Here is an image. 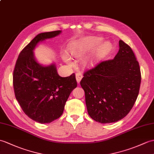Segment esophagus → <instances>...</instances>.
<instances>
[{
    "mask_svg": "<svg viewBox=\"0 0 154 154\" xmlns=\"http://www.w3.org/2000/svg\"><path fill=\"white\" fill-rule=\"evenodd\" d=\"M75 77H76V80L78 84L80 83V81L82 79V78H83V75H82V74L80 73H77L75 75Z\"/></svg>",
    "mask_w": 154,
    "mask_h": 154,
    "instance_id": "obj_1",
    "label": "esophagus"
}]
</instances>
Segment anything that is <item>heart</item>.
I'll return each mask as SVG.
<instances>
[{
    "label": "heart",
    "instance_id": "obj_1",
    "mask_svg": "<svg viewBox=\"0 0 154 154\" xmlns=\"http://www.w3.org/2000/svg\"><path fill=\"white\" fill-rule=\"evenodd\" d=\"M101 41L100 37L94 36L86 37L79 40L73 41L68 45V52L72 56L79 58L95 46L90 54L82 60V63L85 67L92 68L100 62L112 49V45L109 42L105 41L99 44ZM62 58L67 63H72L71 58L67 54H63Z\"/></svg>",
    "mask_w": 154,
    "mask_h": 154
}]
</instances>
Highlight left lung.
I'll use <instances>...</instances> for the list:
<instances>
[{
	"mask_svg": "<svg viewBox=\"0 0 154 154\" xmlns=\"http://www.w3.org/2000/svg\"><path fill=\"white\" fill-rule=\"evenodd\" d=\"M113 60L87 71L81 81L88 115L100 123H115L129 113L141 83L140 66L128 45L120 40Z\"/></svg>",
	"mask_w": 154,
	"mask_h": 154,
	"instance_id": "obj_1",
	"label": "left lung"
}]
</instances>
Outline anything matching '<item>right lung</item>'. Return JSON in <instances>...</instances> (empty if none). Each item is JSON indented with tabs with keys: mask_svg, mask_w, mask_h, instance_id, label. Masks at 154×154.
Here are the masks:
<instances>
[{
	"mask_svg": "<svg viewBox=\"0 0 154 154\" xmlns=\"http://www.w3.org/2000/svg\"><path fill=\"white\" fill-rule=\"evenodd\" d=\"M62 31L38 34L19 54L14 71L15 96L24 113L40 123H48L62 115L71 92L77 87L75 75L62 77L56 64L37 62L34 50L39 42L58 36Z\"/></svg>",
	"mask_w": 154,
	"mask_h": 154,
	"instance_id": "right-lung-1",
	"label": "right lung"
}]
</instances>
